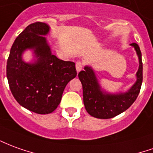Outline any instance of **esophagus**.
Returning a JSON list of instances; mask_svg holds the SVG:
<instances>
[{"instance_id": "obj_1", "label": "esophagus", "mask_w": 153, "mask_h": 153, "mask_svg": "<svg viewBox=\"0 0 153 153\" xmlns=\"http://www.w3.org/2000/svg\"><path fill=\"white\" fill-rule=\"evenodd\" d=\"M76 70L77 72L79 73V71H81L82 70V69H83V67H84V65H83V63L81 61H77L76 62Z\"/></svg>"}]
</instances>
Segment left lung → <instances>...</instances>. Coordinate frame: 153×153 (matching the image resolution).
Returning a JSON list of instances; mask_svg holds the SVG:
<instances>
[{"mask_svg":"<svg viewBox=\"0 0 153 153\" xmlns=\"http://www.w3.org/2000/svg\"><path fill=\"white\" fill-rule=\"evenodd\" d=\"M139 59V69L137 73V81L125 94H108L101 91L93 69L85 67L79 73V79L83 86V97L85 109L91 116L97 118L108 119L127 110L136 100L143 83L142 53L138 45L132 43Z\"/></svg>","mask_w":153,"mask_h":153,"instance_id":"1","label":"left lung"}]
</instances>
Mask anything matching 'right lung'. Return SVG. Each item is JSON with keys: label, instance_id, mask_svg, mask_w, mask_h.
Wrapping results in <instances>:
<instances>
[{"label": "right lung", "instance_id": "obj_1", "mask_svg": "<svg viewBox=\"0 0 153 153\" xmlns=\"http://www.w3.org/2000/svg\"><path fill=\"white\" fill-rule=\"evenodd\" d=\"M49 29L48 25L39 21L29 25L12 45L6 65L14 98L21 106L39 114L56 109L65 86L77 75L74 62L64 61L51 54L44 37ZM26 48L34 49L38 57L36 64L22 60L21 54Z\"/></svg>", "mask_w": 153, "mask_h": 153}]
</instances>
